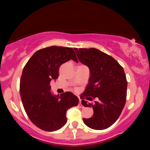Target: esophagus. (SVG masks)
<instances>
[{
  "instance_id": "obj_1",
  "label": "esophagus",
  "mask_w": 150,
  "mask_h": 150,
  "mask_svg": "<svg viewBox=\"0 0 150 150\" xmlns=\"http://www.w3.org/2000/svg\"><path fill=\"white\" fill-rule=\"evenodd\" d=\"M79 106H80V107L81 108H83V106L82 105V104H81V100H80L79 101Z\"/></svg>"
}]
</instances>
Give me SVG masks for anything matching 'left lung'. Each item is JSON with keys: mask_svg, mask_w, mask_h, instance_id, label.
<instances>
[{"mask_svg": "<svg viewBox=\"0 0 150 150\" xmlns=\"http://www.w3.org/2000/svg\"><path fill=\"white\" fill-rule=\"evenodd\" d=\"M79 61L89 67L90 78L81 103L92 107L93 115L83 118L85 125L94 130H104L120 116L126 102L128 82L123 67L111 56L96 48H74ZM98 98L94 105L83 99Z\"/></svg>", "mask_w": 150, "mask_h": 150, "instance_id": "left-lung-1", "label": "left lung"}]
</instances>
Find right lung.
I'll return each instance as SVG.
<instances>
[{"label":"right lung","instance_id":"add662e5","mask_svg":"<svg viewBox=\"0 0 150 150\" xmlns=\"http://www.w3.org/2000/svg\"><path fill=\"white\" fill-rule=\"evenodd\" d=\"M69 60L78 62L71 48L47 47L35 52L22 71V104L31 122L43 130L52 132L62 128L67 122V110L79 104V98L71 92L53 96L50 91L51 80L59 77V67Z\"/></svg>","mask_w":150,"mask_h":150}]
</instances>
